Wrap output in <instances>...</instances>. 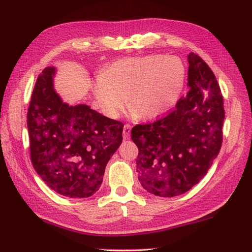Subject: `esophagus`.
I'll return each instance as SVG.
<instances>
[{
	"mask_svg": "<svg viewBox=\"0 0 252 252\" xmlns=\"http://www.w3.org/2000/svg\"><path fill=\"white\" fill-rule=\"evenodd\" d=\"M130 130L131 126L129 124H125L124 128H123V137H124V139H128L130 137Z\"/></svg>",
	"mask_w": 252,
	"mask_h": 252,
	"instance_id": "1",
	"label": "esophagus"
}]
</instances>
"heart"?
<instances>
[{"mask_svg": "<svg viewBox=\"0 0 252 252\" xmlns=\"http://www.w3.org/2000/svg\"><path fill=\"white\" fill-rule=\"evenodd\" d=\"M185 67L176 58L148 55L125 58L97 77L94 94L102 113L117 119L127 104L133 117L153 121L166 115L179 100Z\"/></svg>", "mask_w": 252, "mask_h": 252, "instance_id": "b5f03b06", "label": "heart"}]
</instances>
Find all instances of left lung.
<instances>
[{
  "label": "left lung",
  "mask_w": 252,
  "mask_h": 252,
  "mask_svg": "<svg viewBox=\"0 0 252 252\" xmlns=\"http://www.w3.org/2000/svg\"><path fill=\"white\" fill-rule=\"evenodd\" d=\"M187 95L151 124L132 127L138 147L137 172L152 194L175 197L208 173L223 142V95L212 69L199 55H188Z\"/></svg>",
  "instance_id": "left-lung-1"
}]
</instances>
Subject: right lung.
<instances>
[{
  "instance_id": "right-lung-1",
  "label": "right lung",
  "mask_w": 252,
  "mask_h": 252,
  "mask_svg": "<svg viewBox=\"0 0 252 252\" xmlns=\"http://www.w3.org/2000/svg\"><path fill=\"white\" fill-rule=\"evenodd\" d=\"M54 67L42 70L30 100L27 126L30 158L48 186L69 198L90 197L123 141L122 122L90 106L64 103L53 88Z\"/></svg>"
}]
</instances>
